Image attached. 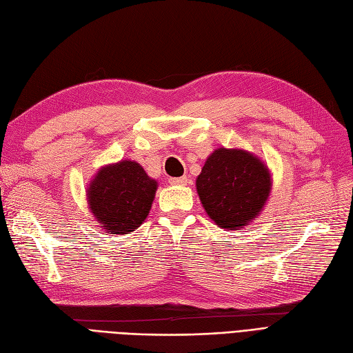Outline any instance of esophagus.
Wrapping results in <instances>:
<instances>
[{"label": "esophagus", "mask_w": 353, "mask_h": 353, "mask_svg": "<svg viewBox=\"0 0 353 353\" xmlns=\"http://www.w3.org/2000/svg\"><path fill=\"white\" fill-rule=\"evenodd\" d=\"M169 183H170V184H174V185H185L187 183H189V178H187V176L170 178V179H169Z\"/></svg>", "instance_id": "1"}]
</instances>
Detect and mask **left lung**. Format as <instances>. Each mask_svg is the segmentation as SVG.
Wrapping results in <instances>:
<instances>
[{"label":"left lung","mask_w":353,"mask_h":353,"mask_svg":"<svg viewBox=\"0 0 353 353\" xmlns=\"http://www.w3.org/2000/svg\"><path fill=\"white\" fill-rule=\"evenodd\" d=\"M270 189L268 166L245 150L219 148L196 178L205 213L226 230L245 228L255 221L269 199Z\"/></svg>","instance_id":"left-lung-1"}]
</instances>
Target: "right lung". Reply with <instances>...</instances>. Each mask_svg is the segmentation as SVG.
<instances>
[{"instance_id":"obj_1","label":"right lung","mask_w":353,"mask_h":353,"mask_svg":"<svg viewBox=\"0 0 353 353\" xmlns=\"http://www.w3.org/2000/svg\"><path fill=\"white\" fill-rule=\"evenodd\" d=\"M157 187L155 179L136 161L107 164L88 187L89 210L108 234H128L145 222Z\"/></svg>"}]
</instances>
